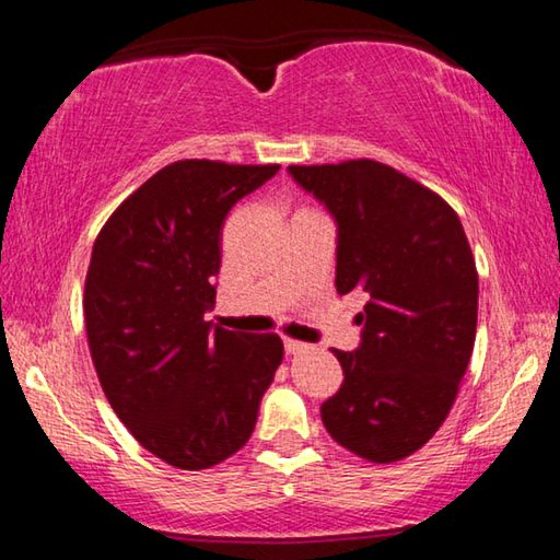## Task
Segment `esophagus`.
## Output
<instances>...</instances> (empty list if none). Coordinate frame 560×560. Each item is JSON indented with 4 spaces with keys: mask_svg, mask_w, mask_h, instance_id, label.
Instances as JSON below:
<instances>
[{
    "mask_svg": "<svg viewBox=\"0 0 560 560\" xmlns=\"http://www.w3.org/2000/svg\"><path fill=\"white\" fill-rule=\"evenodd\" d=\"M283 348H287V353H303V350H308V343H301V340H293V338H283Z\"/></svg>",
    "mask_w": 560,
    "mask_h": 560,
    "instance_id": "34e87169",
    "label": "esophagus"
}]
</instances>
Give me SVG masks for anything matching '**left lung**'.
Here are the masks:
<instances>
[{"label":"left lung","mask_w":560,"mask_h":560,"mask_svg":"<svg viewBox=\"0 0 560 560\" xmlns=\"http://www.w3.org/2000/svg\"><path fill=\"white\" fill-rule=\"evenodd\" d=\"M338 222L336 289L358 293L363 338L320 420L368 462L410 457L447 420L477 336L479 277L457 212L377 160L289 165Z\"/></svg>","instance_id":"left-lung-1"}]
</instances>
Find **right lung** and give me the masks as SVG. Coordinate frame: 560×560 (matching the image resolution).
<instances>
[{
    "label": "right lung",
    "instance_id": "obj_1",
    "mask_svg": "<svg viewBox=\"0 0 560 560\" xmlns=\"http://www.w3.org/2000/svg\"><path fill=\"white\" fill-rule=\"evenodd\" d=\"M277 170L177 160L122 200L93 244L83 318L101 387L132 438L177 469L240 452L281 365L277 334L205 320L226 214Z\"/></svg>",
    "mask_w": 560,
    "mask_h": 560
}]
</instances>
